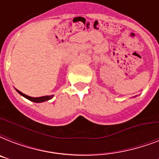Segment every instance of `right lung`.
I'll return each instance as SVG.
<instances>
[{
	"label": "right lung",
	"mask_w": 159,
	"mask_h": 159,
	"mask_svg": "<svg viewBox=\"0 0 159 159\" xmlns=\"http://www.w3.org/2000/svg\"><path fill=\"white\" fill-rule=\"evenodd\" d=\"M17 92L20 93L21 96H23L24 97H25L26 99L30 100L31 102H36V103H40V102H46V101H48V100L52 99L53 97V95H51V96H44V97H29L27 95L24 94L22 93L21 92H20L19 90L16 89Z\"/></svg>",
	"instance_id": "obj_1"
}]
</instances>
